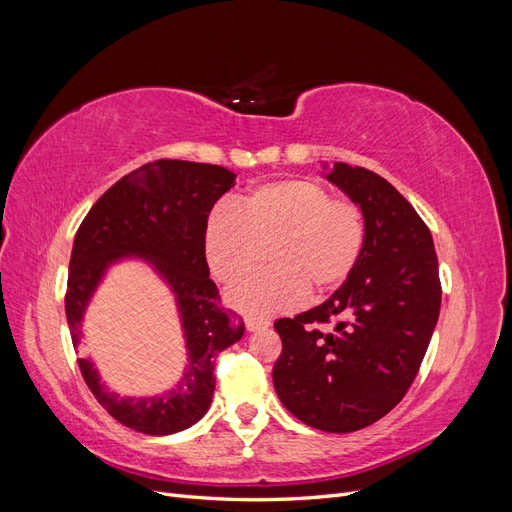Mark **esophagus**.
<instances>
[{
  "label": "esophagus",
  "mask_w": 512,
  "mask_h": 512,
  "mask_svg": "<svg viewBox=\"0 0 512 512\" xmlns=\"http://www.w3.org/2000/svg\"><path fill=\"white\" fill-rule=\"evenodd\" d=\"M245 327H247V331H260V329H269V322L260 320V318H247Z\"/></svg>",
  "instance_id": "1"
}]
</instances>
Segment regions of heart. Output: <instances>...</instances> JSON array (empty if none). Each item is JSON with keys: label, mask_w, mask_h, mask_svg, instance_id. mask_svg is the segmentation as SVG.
Returning <instances> with one entry per match:
<instances>
[{"label": "heart", "mask_w": 512, "mask_h": 512, "mask_svg": "<svg viewBox=\"0 0 512 512\" xmlns=\"http://www.w3.org/2000/svg\"><path fill=\"white\" fill-rule=\"evenodd\" d=\"M365 215L348 198L314 179H284L239 196L235 211L215 209L205 226L211 273L230 284L250 271L267 245L269 269L230 288L239 312L271 316L297 305L305 294L327 297L346 284L363 256Z\"/></svg>", "instance_id": "b5f03b06"}]
</instances>
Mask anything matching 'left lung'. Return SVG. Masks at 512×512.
<instances>
[{
	"instance_id": "left-lung-1",
	"label": "left lung",
	"mask_w": 512,
	"mask_h": 512,
	"mask_svg": "<svg viewBox=\"0 0 512 512\" xmlns=\"http://www.w3.org/2000/svg\"><path fill=\"white\" fill-rule=\"evenodd\" d=\"M327 179L365 215L363 256L322 305L275 320L282 354L273 386L305 425L350 433L408 393L436 329L442 286L427 224L389 181L344 162ZM318 323L334 329L320 332Z\"/></svg>"
}]
</instances>
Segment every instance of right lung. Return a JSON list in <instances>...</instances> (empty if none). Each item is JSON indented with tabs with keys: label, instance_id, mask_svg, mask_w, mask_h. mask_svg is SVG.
I'll return each instance as SVG.
<instances>
[{
	"label": "right lung",
	"instance_id": "1",
	"mask_svg": "<svg viewBox=\"0 0 512 512\" xmlns=\"http://www.w3.org/2000/svg\"><path fill=\"white\" fill-rule=\"evenodd\" d=\"M235 179L232 170L215 164L149 162L108 188L76 230L66 290L74 346L81 342L85 309L115 262H149L175 294L188 348V365L175 389L153 397H121L100 382L94 363L79 359L100 406L134 431L168 436L200 421L215 391V359L243 337V320L220 307L205 256L209 213Z\"/></svg>",
	"mask_w": 512,
	"mask_h": 512
}]
</instances>
